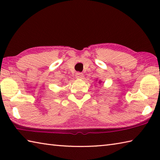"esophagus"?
Instances as JSON below:
<instances>
[{
  "mask_svg": "<svg viewBox=\"0 0 160 160\" xmlns=\"http://www.w3.org/2000/svg\"><path fill=\"white\" fill-rule=\"evenodd\" d=\"M75 76H76L77 78H80V79H81V78H82L84 77V75L82 73V72H77L76 75H75Z\"/></svg>",
  "mask_w": 160,
  "mask_h": 160,
  "instance_id": "obj_1",
  "label": "esophagus"
}]
</instances>
